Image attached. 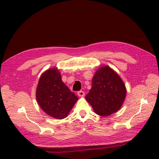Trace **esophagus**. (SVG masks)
Here are the masks:
<instances>
[{
  "label": "esophagus",
  "mask_w": 159,
  "mask_h": 159,
  "mask_svg": "<svg viewBox=\"0 0 159 159\" xmlns=\"http://www.w3.org/2000/svg\"><path fill=\"white\" fill-rule=\"evenodd\" d=\"M78 96H80V97H83L85 96V93H84L83 91H79V92H77Z\"/></svg>",
  "instance_id": "esophagus-1"
}]
</instances>
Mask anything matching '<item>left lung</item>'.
Here are the masks:
<instances>
[{
  "mask_svg": "<svg viewBox=\"0 0 159 159\" xmlns=\"http://www.w3.org/2000/svg\"><path fill=\"white\" fill-rule=\"evenodd\" d=\"M126 94V87L120 76L109 66H104L96 71L85 98L96 114L107 116L120 109Z\"/></svg>",
  "mask_w": 159,
  "mask_h": 159,
  "instance_id": "left-lung-1",
  "label": "left lung"
}]
</instances>
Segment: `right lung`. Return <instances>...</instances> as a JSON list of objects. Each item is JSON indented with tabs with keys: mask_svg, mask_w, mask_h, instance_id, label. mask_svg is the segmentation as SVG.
Listing matches in <instances>:
<instances>
[{
	"mask_svg": "<svg viewBox=\"0 0 159 159\" xmlns=\"http://www.w3.org/2000/svg\"><path fill=\"white\" fill-rule=\"evenodd\" d=\"M36 98L41 109L48 116L63 119L67 116L78 97L63 83L59 70L52 68L40 77Z\"/></svg>",
	"mask_w": 159,
	"mask_h": 159,
	"instance_id": "right-lung-1",
	"label": "right lung"
}]
</instances>
